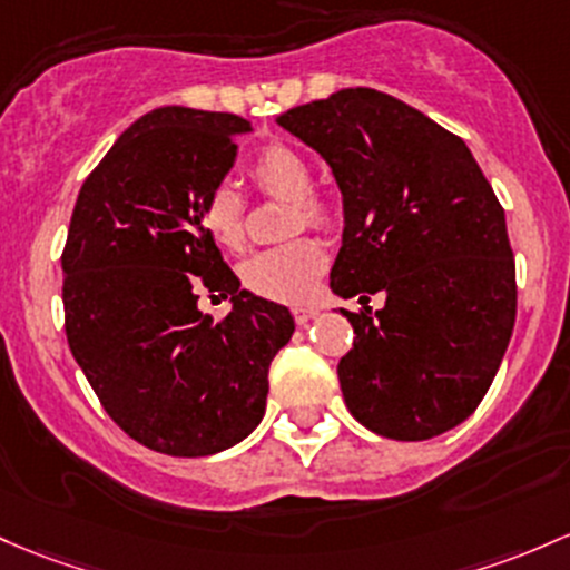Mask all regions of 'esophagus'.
<instances>
[{
    "label": "esophagus",
    "mask_w": 570,
    "mask_h": 570,
    "mask_svg": "<svg viewBox=\"0 0 570 570\" xmlns=\"http://www.w3.org/2000/svg\"><path fill=\"white\" fill-rule=\"evenodd\" d=\"M318 316V308L316 305H297L295 308V322L297 324H308L311 318Z\"/></svg>",
    "instance_id": "34e87169"
}]
</instances>
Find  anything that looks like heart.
I'll list each match as a JSON object with an SVG mask.
<instances>
[{
    "instance_id": "heart-1",
    "label": "heart",
    "mask_w": 570,
    "mask_h": 570,
    "mask_svg": "<svg viewBox=\"0 0 570 570\" xmlns=\"http://www.w3.org/2000/svg\"><path fill=\"white\" fill-rule=\"evenodd\" d=\"M252 178L262 191L275 197L295 199V229L324 227L330 222V208L314 197V173L308 161L286 146H267L254 159ZM199 222L218 246L237 248L246 237V205L233 184H218L199 205ZM327 256L311 237L267 248L254 254L243 265V284L254 295L278 299V303H303L314 295Z\"/></svg>"
}]
</instances>
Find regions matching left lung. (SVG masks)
<instances>
[{
    "label": "left lung",
    "mask_w": 570,
    "mask_h": 570,
    "mask_svg": "<svg viewBox=\"0 0 570 570\" xmlns=\"http://www.w3.org/2000/svg\"><path fill=\"white\" fill-rule=\"evenodd\" d=\"M278 124L341 189L333 292L386 295L376 316L341 308L356 335L337 362L348 411L395 441L458 428L490 390L517 318L505 214L471 148L376 89L335 91Z\"/></svg>",
    "instance_id": "left-lung-1"
}]
</instances>
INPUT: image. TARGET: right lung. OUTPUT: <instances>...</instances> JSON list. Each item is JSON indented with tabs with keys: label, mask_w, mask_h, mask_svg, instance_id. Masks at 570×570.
Instances as JSON below:
<instances>
[{
	"label": "right lung",
	"mask_w": 570,
	"mask_h": 570,
	"mask_svg": "<svg viewBox=\"0 0 570 570\" xmlns=\"http://www.w3.org/2000/svg\"><path fill=\"white\" fill-rule=\"evenodd\" d=\"M248 132L233 112L180 105L137 118L86 178L61 254L75 362L112 422L170 458L252 435L295 333L289 308L240 289L199 222ZM197 279L234 303L222 323L196 308Z\"/></svg>",
	"instance_id": "add662e5"
}]
</instances>
